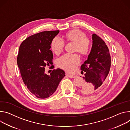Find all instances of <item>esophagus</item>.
<instances>
[{
	"label": "esophagus",
	"mask_w": 130,
	"mask_h": 130,
	"mask_svg": "<svg viewBox=\"0 0 130 130\" xmlns=\"http://www.w3.org/2000/svg\"><path fill=\"white\" fill-rule=\"evenodd\" d=\"M67 76H68V77H69L70 78H74L76 77L75 75H70V74H67Z\"/></svg>",
	"instance_id": "esophagus-1"
}]
</instances>
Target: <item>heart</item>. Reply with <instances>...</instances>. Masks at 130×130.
<instances>
[{
    "mask_svg": "<svg viewBox=\"0 0 130 130\" xmlns=\"http://www.w3.org/2000/svg\"><path fill=\"white\" fill-rule=\"evenodd\" d=\"M67 40L75 43L74 51H77L83 55L89 53L91 49V41L89 39L85 37V34L82 31L75 29L71 31L66 35ZM64 46V40L59 37H55L51 43V47L53 52L60 54ZM80 59L77 54H66L58 59V65L61 68L70 72H74L79 64Z\"/></svg>",
    "mask_w": 130,
    "mask_h": 130,
    "instance_id": "b5f03b06",
    "label": "heart"
}]
</instances>
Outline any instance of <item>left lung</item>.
<instances>
[{
	"label": "left lung",
	"mask_w": 130,
	"mask_h": 130,
	"mask_svg": "<svg viewBox=\"0 0 130 130\" xmlns=\"http://www.w3.org/2000/svg\"><path fill=\"white\" fill-rule=\"evenodd\" d=\"M92 45L87 60L80 67L85 72V83L80 87L84 94H91L101 89L110 68L111 58L105 42L96 34H92ZM82 71V72H83Z\"/></svg>",
	"instance_id": "1"
}]
</instances>
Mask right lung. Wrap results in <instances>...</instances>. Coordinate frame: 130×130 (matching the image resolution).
Listing matches in <instances>:
<instances>
[{
	"mask_svg": "<svg viewBox=\"0 0 130 130\" xmlns=\"http://www.w3.org/2000/svg\"><path fill=\"white\" fill-rule=\"evenodd\" d=\"M59 32L45 31L35 34L26 38L19 48L17 63L22 78L28 90L38 98L51 96L65 76L64 71L59 68L53 70L50 75L45 73V67L53 64L51 44Z\"/></svg>",
	"mask_w": 130,
	"mask_h": 130,
	"instance_id": "right-lung-1",
	"label": "right lung"
}]
</instances>
